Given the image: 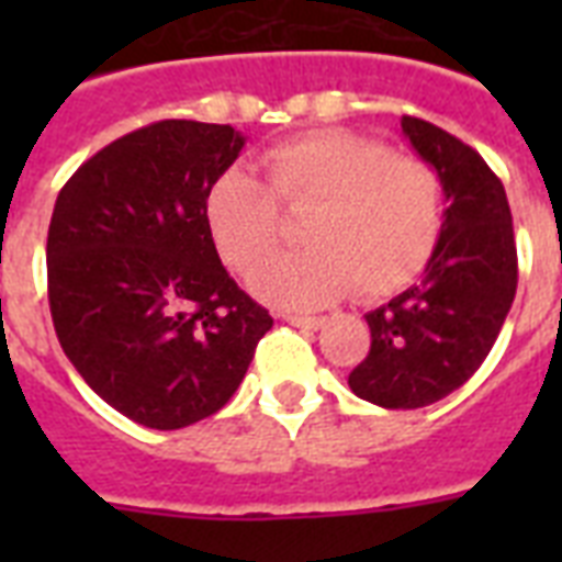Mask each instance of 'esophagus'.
I'll use <instances>...</instances> for the list:
<instances>
[{
	"label": "esophagus",
	"mask_w": 562,
	"mask_h": 562,
	"mask_svg": "<svg viewBox=\"0 0 562 562\" xmlns=\"http://www.w3.org/2000/svg\"><path fill=\"white\" fill-rule=\"evenodd\" d=\"M291 326H300V329H321L326 324L324 317H312V315H285Z\"/></svg>",
	"instance_id": "34e87169"
}]
</instances>
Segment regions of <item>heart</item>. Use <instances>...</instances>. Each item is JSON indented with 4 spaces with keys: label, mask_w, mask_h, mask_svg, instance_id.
<instances>
[{
    "label": "heart",
    "mask_w": 562,
    "mask_h": 562,
    "mask_svg": "<svg viewBox=\"0 0 562 562\" xmlns=\"http://www.w3.org/2000/svg\"><path fill=\"white\" fill-rule=\"evenodd\" d=\"M265 183L245 169L221 171L203 198L218 256L254 271L282 238V212H306L297 254L254 273L273 306L315 308L356 285L361 297H391L431 259L443 227V189L428 162L352 131H312L262 154Z\"/></svg>",
    "instance_id": "b5f03b06"
}]
</instances>
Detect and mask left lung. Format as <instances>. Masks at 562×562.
I'll list each match as a JSON object with an SVG mask.
<instances>
[{
  "instance_id": "8db88e82",
  "label": "left lung",
  "mask_w": 562,
  "mask_h": 562,
  "mask_svg": "<svg viewBox=\"0 0 562 562\" xmlns=\"http://www.w3.org/2000/svg\"><path fill=\"white\" fill-rule=\"evenodd\" d=\"M402 134L437 171L443 227L411 289L368 312L370 352L350 373L356 396L382 408H423L458 391L493 350L516 297L514 218L481 154L423 119Z\"/></svg>"
}]
</instances>
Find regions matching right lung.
<instances>
[{"instance_id": "add662e5", "label": "right lung", "mask_w": 562, "mask_h": 562, "mask_svg": "<svg viewBox=\"0 0 562 562\" xmlns=\"http://www.w3.org/2000/svg\"><path fill=\"white\" fill-rule=\"evenodd\" d=\"M229 125L166 119L66 180L48 224V308L83 382L139 426H192L227 405L273 326L221 265L203 198L236 162Z\"/></svg>"}]
</instances>
